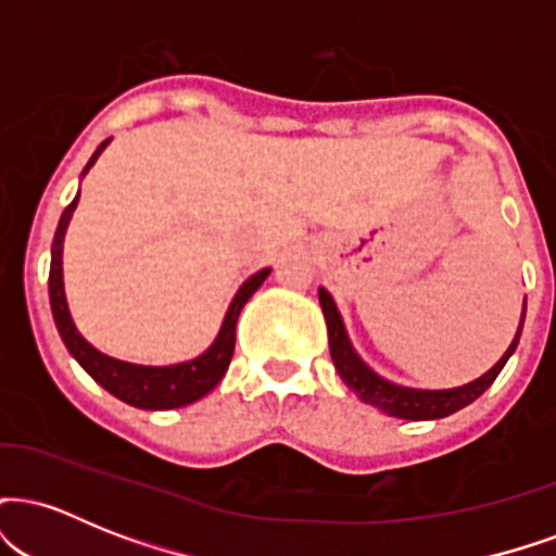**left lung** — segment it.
<instances>
[{
	"instance_id": "8db88e82",
	"label": "left lung",
	"mask_w": 556,
	"mask_h": 556,
	"mask_svg": "<svg viewBox=\"0 0 556 556\" xmlns=\"http://www.w3.org/2000/svg\"><path fill=\"white\" fill-rule=\"evenodd\" d=\"M106 143H110V140H104V143L96 149V154L91 156V162L86 164L83 175L93 167L96 159H99L101 151L106 149ZM78 198L80 193L73 198V203H70L60 216V225H56L52 242V266H49V300H52L54 324L56 329H60V337L70 350V355L86 368V374L91 376L96 384H101L106 392L132 407H143V410H169V407H182L201 400L203 394H208L216 384H219L229 361H232L235 321H238L242 303L251 298L253 279H248V282L240 287L238 295L229 303L225 324H222L212 348H208L206 353L198 355V358L175 363V366H136V363L110 358V355L99 353L91 342L83 340L80 331L75 329L65 300V282H62V242H65L67 225L70 219H73L75 206H78Z\"/></svg>"
}]
</instances>
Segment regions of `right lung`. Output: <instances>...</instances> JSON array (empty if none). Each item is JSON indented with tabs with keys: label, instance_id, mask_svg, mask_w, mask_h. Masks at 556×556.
Segmentation results:
<instances>
[{
	"label": "right lung",
	"instance_id": "add662e5",
	"mask_svg": "<svg viewBox=\"0 0 556 556\" xmlns=\"http://www.w3.org/2000/svg\"><path fill=\"white\" fill-rule=\"evenodd\" d=\"M324 316H327V327H329V350L331 358H334L337 371L342 374L344 384L353 389L355 394L363 402H371V405H379L381 410L389 413L394 418H407V420H433V418H444L457 413L460 407L470 405L476 397H481L483 392L491 387V381L500 376V371L507 363L509 355L515 353L520 340V329H522V318H526V305H522V318H520V329L515 334L513 344L504 353V358L491 368L489 374H483L481 379H476L473 384L460 387V389H446V392H420V389H402V387H392L389 381L379 379L371 368L363 363L358 355H355L353 344L348 340V331L342 327V318L337 314L334 300L329 298V308L324 303Z\"/></svg>",
	"mask_w": 556,
	"mask_h": 556
}]
</instances>
